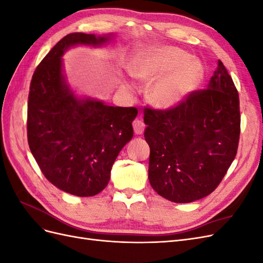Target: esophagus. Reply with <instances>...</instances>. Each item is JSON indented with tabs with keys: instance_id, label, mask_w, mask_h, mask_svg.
<instances>
[{
	"instance_id": "1",
	"label": "esophagus",
	"mask_w": 263,
	"mask_h": 263,
	"mask_svg": "<svg viewBox=\"0 0 263 263\" xmlns=\"http://www.w3.org/2000/svg\"><path fill=\"white\" fill-rule=\"evenodd\" d=\"M133 126H134V132L136 135H141L146 128V125L142 119H136V121L134 122Z\"/></svg>"
}]
</instances>
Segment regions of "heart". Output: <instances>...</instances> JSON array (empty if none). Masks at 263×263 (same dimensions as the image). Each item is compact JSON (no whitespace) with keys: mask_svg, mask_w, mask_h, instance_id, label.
Segmentation results:
<instances>
[{"mask_svg":"<svg viewBox=\"0 0 263 263\" xmlns=\"http://www.w3.org/2000/svg\"><path fill=\"white\" fill-rule=\"evenodd\" d=\"M130 74L137 80L152 83L148 98L162 109L180 105L194 92L204 79L202 63L177 47L162 46L137 54L129 65ZM126 87H129L126 84Z\"/></svg>","mask_w":263,"mask_h":263,"instance_id":"1","label":"heart"}]
</instances>
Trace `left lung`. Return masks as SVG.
Segmentation results:
<instances>
[{
  "instance_id": "8db88e82",
  "label": "left lung",
  "mask_w": 263,
  "mask_h": 263,
  "mask_svg": "<svg viewBox=\"0 0 263 263\" xmlns=\"http://www.w3.org/2000/svg\"><path fill=\"white\" fill-rule=\"evenodd\" d=\"M150 147L149 182L171 202L208 196L237 155L240 135L239 94L218 60L208 89L191 93L180 105L144 110Z\"/></svg>"
}]
</instances>
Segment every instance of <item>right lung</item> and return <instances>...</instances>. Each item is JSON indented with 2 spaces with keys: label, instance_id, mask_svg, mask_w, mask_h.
I'll return each instance as SVG.
<instances>
[{
  "label": "right lung",
  "instance_id": "1",
  "mask_svg": "<svg viewBox=\"0 0 263 263\" xmlns=\"http://www.w3.org/2000/svg\"><path fill=\"white\" fill-rule=\"evenodd\" d=\"M107 37L73 33L63 37L39 63L29 86L27 139L45 178L77 196L105 189L119 151L133 135L136 107L107 106L74 97L61 73L70 46L102 45Z\"/></svg>",
  "mask_w": 263,
  "mask_h": 263
}]
</instances>
